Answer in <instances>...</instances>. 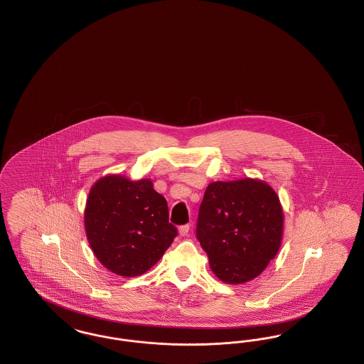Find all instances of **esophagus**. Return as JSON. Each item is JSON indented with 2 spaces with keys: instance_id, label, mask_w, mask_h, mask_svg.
<instances>
[{
  "instance_id": "1",
  "label": "esophagus",
  "mask_w": 364,
  "mask_h": 364,
  "mask_svg": "<svg viewBox=\"0 0 364 364\" xmlns=\"http://www.w3.org/2000/svg\"><path fill=\"white\" fill-rule=\"evenodd\" d=\"M191 226L187 224V225L180 226L178 228V233H180V236H187L188 233H190Z\"/></svg>"
}]
</instances>
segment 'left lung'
Instances as JSON below:
<instances>
[{
    "mask_svg": "<svg viewBox=\"0 0 364 364\" xmlns=\"http://www.w3.org/2000/svg\"><path fill=\"white\" fill-rule=\"evenodd\" d=\"M282 230L279 198L263 180L247 177L208 184L196 237L221 281L237 285L258 277L276 258Z\"/></svg>",
    "mask_w": 364,
    "mask_h": 364,
    "instance_id": "left-lung-1",
    "label": "left lung"
}]
</instances>
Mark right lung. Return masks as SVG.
Wrapping results in <instances>:
<instances>
[{
  "label": "right lung",
  "instance_id": "1",
  "mask_svg": "<svg viewBox=\"0 0 364 364\" xmlns=\"http://www.w3.org/2000/svg\"><path fill=\"white\" fill-rule=\"evenodd\" d=\"M87 240L105 267L122 277L151 269L171 247L177 229L169 224L166 199L149 178L101 177L88 192Z\"/></svg>",
  "mask_w": 364,
  "mask_h": 364
}]
</instances>
